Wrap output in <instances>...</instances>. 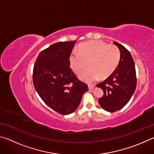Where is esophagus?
<instances>
[{
    "instance_id": "1",
    "label": "esophagus",
    "mask_w": 154,
    "mask_h": 154,
    "mask_svg": "<svg viewBox=\"0 0 154 154\" xmlns=\"http://www.w3.org/2000/svg\"><path fill=\"white\" fill-rule=\"evenodd\" d=\"M95 88V85H88V88H89V90H92L93 88Z\"/></svg>"
}]
</instances>
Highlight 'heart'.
<instances>
[{
	"instance_id": "b5f03b06",
	"label": "heart",
	"mask_w": 154,
	"mask_h": 154,
	"mask_svg": "<svg viewBox=\"0 0 154 154\" xmlns=\"http://www.w3.org/2000/svg\"><path fill=\"white\" fill-rule=\"evenodd\" d=\"M120 61V51L114 45L103 41H88L79 46V52L73 51L70 56V64L76 73L89 66L90 69L79 75L86 83H92L99 78L110 77L118 68Z\"/></svg>"
}]
</instances>
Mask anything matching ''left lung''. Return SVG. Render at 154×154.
Listing matches in <instances>:
<instances>
[{
  "label": "left lung",
  "instance_id": "8db88e82",
  "mask_svg": "<svg viewBox=\"0 0 154 154\" xmlns=\"http://www.w3.org/2000/svg\"><path fill=\"white\" fill-rule=\"evenodd\" d=\"M113 43L120 51L118 66L110 77L96 85L104 92L98 103L101 107L109 112L123 108L129 102L137 87L136 70L131 54L121 44Z\"/></svg>",
  "mask_w": 154,
  "mask_h": 154
}]
</instances>
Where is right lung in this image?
Wrapping results in <instances>:
<instances>
[{
    "label": "right lung",
    "instance_id": "right-lung-1",
    "mask_svg": "<svg viewBox=\"0 0 154 154\" xmlns=\"http://www.w3.org/2000/svg\"><path fill=\"white\" fill-rule=\"evenodd\" d=\"M76 41L58 42L41 51L34 65L32 80L36 92L47 105L62 115L79 106L88 90L70 68V56Z\"/></svg>",
    "mask_w": 154,
    "mask_h": 154
}]
</instances>
